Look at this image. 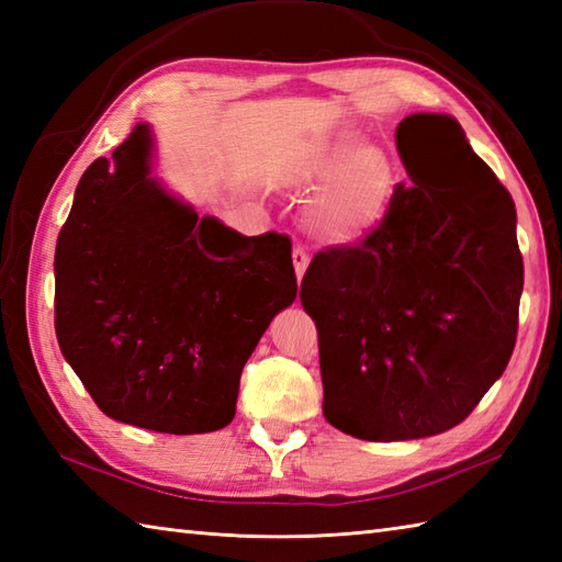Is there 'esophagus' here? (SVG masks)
Returning a JSON list of instances; mask_svg holds the SVG:
<instances>
[{
  "label": "esophagus",
  "mask_w": 562,
  "mask_h": 562,
  "mask_svg": "<svg viewBox=\"0 0 562 562\" xmlns=\"http://www.w3.org/2000/svg\"><path fill=\"white\" fill-rule=\"evenodd\" d=\"M292 262H294V272H296V280L302 282L304 272L308 268V250L304 246H294L292 250Z\"/></svg>",
  "instance_id": "obj_1"
}]
</instances>
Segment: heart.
<instances>
[{
  "mask_svg": "<svg viewBox=\"0 0 562 562\" xmlns=\"http://www.w3.org/2000/svg\"><path fill=\"white\" fill-rule=\"evenodd\" d=\"M296 181L316 193L314 229L336 244L362 241L384 222L396 193V171L360 133H345L304 161Z\"/></svg>",
  "mask_w": 562,
  "mask_h": 562,
  "instance_id": "1",
  "label": "heart"
}]
</instances>
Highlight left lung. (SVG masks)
Instances as JSON below:
<instances>
[{
  "label": "left lung",
  "instance_id": "obj_1",
  "mask_svg": "<svg viewBox=\"0 0 562 562\" xmlns=\"http://www.w3.org/2000/svg\"><path fill=\"white\" fill-rule=\"evenodd\" d=\"M396 147L411 183L360 244L316 254L300 292L326 420L367 441L463 423L515 350L524 288L515 200L461 125L408 115Z\"/></svg>",
  "mask_w": 562,
  "mask_h": 562
}]
</instances>
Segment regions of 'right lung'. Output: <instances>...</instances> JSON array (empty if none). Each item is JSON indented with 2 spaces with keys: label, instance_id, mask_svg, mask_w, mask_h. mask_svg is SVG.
Masks as SVG:
<instances>
[{
  "label": "right lung",
  "instance_id": "1",
  "mask_svg": "<svg viewBox=\"0 0 562 562\" xmlns=\"http://www.w3.org/2000/svg\"><path fill=\"white\" fill-rule=\"evenodd\" d=\"M139 123L79 178L55 248V333L99 408L166 435L234 420L238 379L296 296L284 234L200 217L151 176Z\"/></svg>",
  "mask_w": 562,
  "mask_h": 562
}]
</instances>
